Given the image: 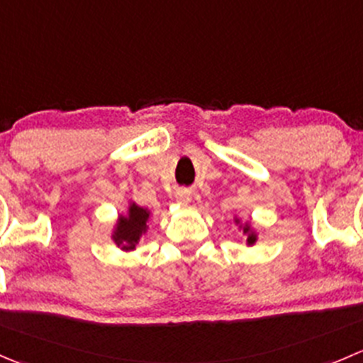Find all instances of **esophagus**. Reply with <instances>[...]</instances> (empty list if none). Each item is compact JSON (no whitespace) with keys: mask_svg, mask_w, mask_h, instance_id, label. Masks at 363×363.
Segmentation results:
<instances>
[{"mask_svg":"<svg viewBox=\"0 0 363 363\" xmlns=\"http://www.w3.org/2000/svg\"><path fill=\"white\" fill-rule=\"evenodd\" d=\"M189 196H191V195H189V191H188V189H182V191H179V195H177V199L179 200H181V202H189Z\"/></svg>","mask_w":363,"mask_h":363,"instance_id":"esophagus-1","label":"esophagus"}]
</instances>
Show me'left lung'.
Here are the masks:
<instances>
[{"label": "left lung", "mask_w": 363, "mask_h": 363, "mask_svg": "<svg viewBox=\"0 0 363 363\" xmlns=\"http://www.w3.org/2000/svg\"><path fill=\"white\" fill-rule=\"evenodd\" d=\"M242 230L248 232L250 227H245ZM246 242H248V245H253V242H255V234H248V239H246Z\"/></svg>", "instance_id": "8db88e82"}]
</instances>
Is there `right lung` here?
Wrapping results in <instances>:
<instances>
[{"label": "right lung", "instance_id": "add662e5", "mask_svg": "<svg viewBox=\"0 0 363 363\" xmlns=\"http://www.w3.org/2000/svg\"><path fill=\"white\" fill-rule=\"evenodd\" d=\"M147 220H149V211L133 203L129 207L128 216H122L118 220L117 230L113 235L115 242L122 246V250H135L136 242L140 241V235L147 230Z\"/></svg>", "mask_w": 363, "mask_h": 363}]
</instances>
